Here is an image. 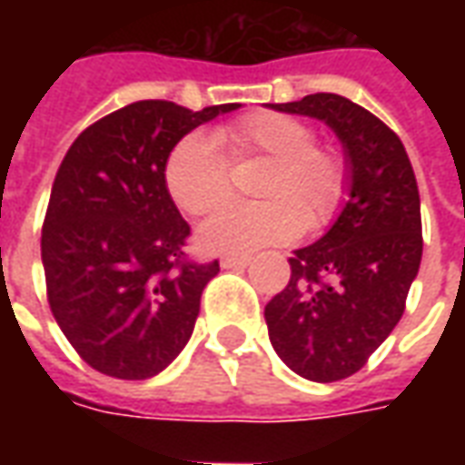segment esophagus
<instances>
[{
	"mask_svg": "<svg viewBox=\"0 0 465 465\" xmlns=\"http://www.w3.org/2000/svg\"><path fill=\"white\" fill-rule=\"evenodd\" d=\"M249 256H222V266L223 269H243V266H249Z\"/></svg>",
	"mask_w": 465,
	"mask_h": 465,
	"instance_id": "esophagus-1",
	"label": "esophagus"
}]
</instances>
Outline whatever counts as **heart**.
I'll return each instance as SVG.
<instances>
[{
    "label": "heart",
    "instance_id": "1",
    "mask_svg": "<svg viewBox=\"0 0 465 465\" xmlns=\"http://www.w3.org/2000/svg\"><path fill=\"white\" fill-rule=\"evenodd\" d=\"M232 163L266 159L256 182L263 202L232 206L203 223L199 239L212 252L246 253L293 242L302 232L323 229L341 213L351 192V166L336 143L316 142L309 122L282 112L246 114L216 129ZM229 162L203 134H186L163 166L173 203L189 216H209L232 202Z\"/></svg>",
    "mask_w": 465,
    "mask_h": 465
}]
</instances>
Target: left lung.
<instances>
[{
    "label": "left lung",
    "instance_id": "8db88e82",
    "mask_svg": "<svg viewBox=\"0 0 465 465\" xmlns=\"http://www.w3.org/2000/svg\"><path fill=\"white\" fill-rule=\"evenodd\" d=\"M273 109L326 122L349 156L341 216L293 252L292 279L263 312L279 359L331 383L363 369L406 312L423 253L419 183L399 134L346 96L319 92Z\"/></svg>",
    "mask_w": 465,
    "mask_h": 465
}]
</instances>
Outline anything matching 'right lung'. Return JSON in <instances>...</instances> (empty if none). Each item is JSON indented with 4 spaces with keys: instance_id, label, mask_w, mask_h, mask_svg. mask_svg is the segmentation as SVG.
<instances>
[{
    "instance_id": "add662e5",
    "label": "right lung",
    "mask_w": 465,
    "mask_h": 465,
    "mask_svg": "<svg viewBox=\"0 0 465 465\" xmlns=\"http://www.w3.org/2000/svg\"><path fill=\"white\" fill-rule=\"evenodd\" d=\"M236 106L134 102L86 126L59 163L42 223L46 302L99 373L152 379L189 341L219 262L189 259L192 226L163 166L183 134Z\"/></svg>"
}]
</instances>
